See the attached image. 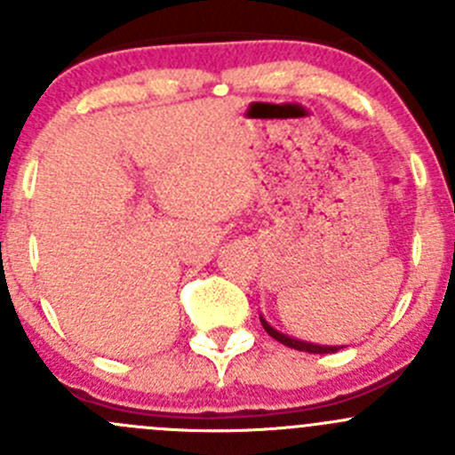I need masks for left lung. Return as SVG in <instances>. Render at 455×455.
Returning a JSON list of instances; mask_svg holds the SVG:
<instances>
[{"mask_svg": "<svg viewBox=\"0 0 455 455\" xmlns=\"http://www.w3.org/2000/svg\"><path fill=\"white\" fill-rule=\"evenodd\" d=\"M259 321H261V325H264V330H266V332L270 334V337H273V339H277V341H279V343H283V346H288V347H295V350H301V352H310V355H332V352L341 350V347H339V346H315V343H308V341H299V339H295V337H288V334H283V332H279V330H275L273 325H270L268 321L264 319V316H259Z\"/></svg>", "mask_w": 455, "mask_h": 455, "instance_id": "left-lung-1", "label": "left lung"}]
</instances>
